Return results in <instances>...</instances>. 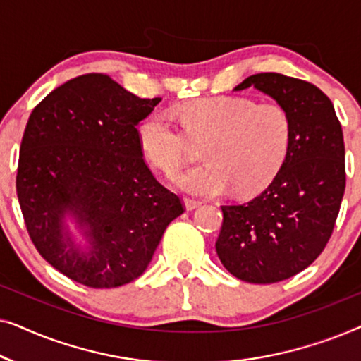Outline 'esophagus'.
I'll return each instance as SVG.
<instances>
[{
  "label": "esophagus",
  "instance_id": "obj_1",
  "mask_svg": "<svg viewBox=\"0 0 361 361\" xmlns=\"http://www.w3.org/2000/svg\"><path fill=\"white\" fill-rule=\"evenodd\" d=\"M184 205L187 210H194V209H197V207L202 205V202L194 200V199H184Z\"/></svg>",
  "mask_w": 361,
  "mask_h": 361
}]
</instances>
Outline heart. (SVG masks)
I'll return each instance as SVG.
<instances>
[{
    "label": "heart",
    "mask_w": 361,
    "mask_h": 361,
    "mask_svg": "<svg viewBox=\"0 0 361 361\" xmlns=\"http://www.w3.org/2000/svg\"><path fill=\"white\" fill-rule=\"evenodd\" d=\"M179 116L184 131L164 113H149L137 125V145L152 166L174 176L189 156L190 142H205V164L176 177L174 184L180 190L214 197L235 187L238 194H256L284 166L293 123L289 111L278 102L199 98L182 106Z\"/></svg>",
    "instance_id": "b5f03b06"
}]
</instances>
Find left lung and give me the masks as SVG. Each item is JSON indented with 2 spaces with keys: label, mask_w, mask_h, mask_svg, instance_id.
I'll use <instances>...</instances> for the list:
<instances>
[{
  "label": "left lung",
  "mask_w": 361,
  "mask_h": 361,
  "mask_svg": "<svg viewBox=\"0 0 361 361\" xmlns=\"http://www.w3.org/2000/svg\"><path fill=\"white\" fill-rule=\"evenodd\" d=\"M250 87L289 111L290 147L268 189L245 204L221 205L215 248L235 278L271 284L304 271L330 240L345 192V145L332 102L312 83L266 72L235 92Z\"/></svg>",
  "instance_id": "obj_1"
}]
</instances>
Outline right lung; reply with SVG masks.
I'll return each mask as SVG.
<instances>
[{"mask_svg": "<svg viewBox=\"0 0 361 361\" xmlns=\"http://www.w3.org/2000/svg\"><path fill=\"white\" fill-rule=\"evenodd\" d=\"M159 102L87 73L52 90L27 120L16 176L26 228L49 264L88 288L140 278L167 225L184 214L137 145V125Z\"/></svg>", "mask_w": 361, "mask_h": 361, "instance_id": "right-lung-1", "label": "right lung"}]
</instances>
